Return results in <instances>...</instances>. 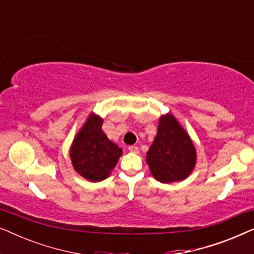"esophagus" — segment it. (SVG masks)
<instances>
[{
    "mask_svg": "<svg viewBox=\"0 0 254 254\" xmlns=\"http://www.w3.org/2000/svg\"><path fill=\"white\" fill-rule=\"evenodd\" d=\"M128 150H129L130 152H135V154H137L138 148L136 147V145H129V147H128Z\"/></svg>",
    "mask_w": 254,
    "mask_h": 254,
    "instance_id": "esophagus-1",
    "label": "esophagus"
}]
</instances>
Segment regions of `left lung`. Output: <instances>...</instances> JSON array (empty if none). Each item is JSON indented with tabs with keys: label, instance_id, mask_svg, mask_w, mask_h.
I'll return each mask as SVG.
<instances>
[{
	"label": "left lung",
	"instance_id": "obj_1",
	"mask_svg": "<svg viewBox=\"0 0 254 254\" xmlns=\"http://www.w3.org/2000/svg\"><path fill=\"white\" fill-rule=\"evenodd\" d=\"M196 151L190 135L172 114L159 118L157 134L147 152L151 175L158 182H182L192 173Z\"/></svg>",
	"mask_w": 254,
	"mask_h": 254
}]
</instances>
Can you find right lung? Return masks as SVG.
Returning <instances> with one entry per match:
<instances>
[{
	"label": "right lung",
	"mask_w": 254,
	"mask_h": 254,
	"mask_svg": "<svg viewBox=\"0 0 254 254\" xmlns=\"http://www.w3.org/2000/svg\"><path fill=\"white\" fill-rule=\"evenodd\" d=\"M102 126V118L90 114L69 151L75 171L90 182L106 179L123 155V149L107 138Z\"/></svg>",
	"instance_id": "obj_1"
}]
</instances>
